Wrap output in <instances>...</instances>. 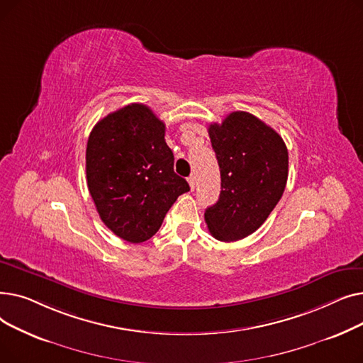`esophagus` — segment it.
Instances as JSON below:
<instances>
[{
  "mask_svg": "<svg viewBox=\"0 0 363 363\" xmlns=\"http://www.w3.org/2000/svg\"><path fill=\"white\" fill-rule=\"evenodd\" d=\"M188 184H189V188H191V191H194V188H196V178H194V177H189V178H188Z\"/></svg>",
  "mask_w": 363,
  "mask_h": 363,
  "instance_id": "obj_1",
  "label": "esophagus"
}]
</instances>
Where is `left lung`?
<instances>
[{"label":"left lung","mask_w":363,"mask_h":363,"mask_svg":"<svg viewBox=\"0 0 363 363\" xmlns=\"http://www.w3.org/2000/svg\"><path fill=\"white\" fill-rule=\"evenodd\" d=\"M208 137L220 169V194L204 220L216 240L238 241L260 228L282 197L289 151L278 132L247 111L212 123Z\"/></svg>","instance_id":"8db88e82"}]
</instances>
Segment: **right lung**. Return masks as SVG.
I'll return each mask as SVG.
<instances>
[{"instance_id": "add662e5", "label": "right lung", "mask_w": 363, "mask_h": 363, "mask_svg": "<svg viewBox=\"0 0 363 363\" xmlns=\"http://www.w3.org/2000/svg\"><path fill=\"white\" fill-rule=\"evenodd\" d=\"M86 182L104 225L133 244L155 235L172 204L189 191L174 170L164 123L138 103L107 114L91 130Z\"/></svg>"}]
</instances>
